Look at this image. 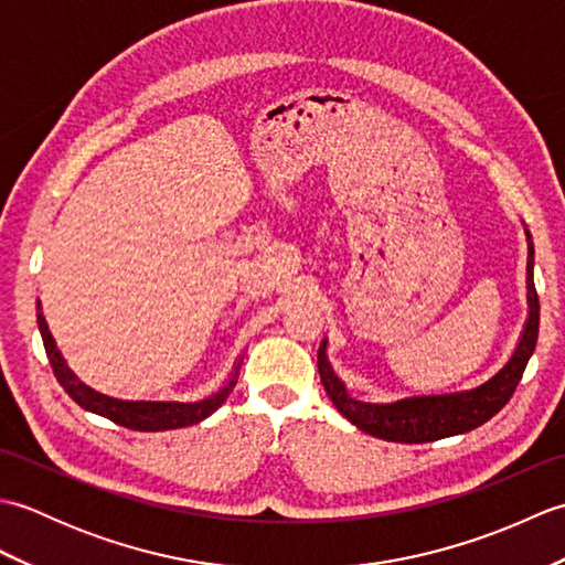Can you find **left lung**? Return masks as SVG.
Wrapping results in <instances>:
<instances>
[{"mask_svg": "<svg viewBox=\"0 0 565 565\" xmlns=\"http://www.w3.org/2000/svg\"><path fill=\"white\" fill-rule=\"evenodd\" d=\"M526 239H530V259H526L530 316H526L518 350L512 352L508 364L493 379H488L471 391L413 395V398H401L393 403H364L347 393L344 383L328 362V340H322L318 350V371L332 405L366 435L401 444H423L463 435V431L481 427L495 413H500L512 398L514 388H518L539 338V296L534 289V245L530 231H526Z\"/></svg>", "mask_w": 565, "mask_h": 565, "instance_id": "1", "label": "left lung"}]
</instances>
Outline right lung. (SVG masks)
Masks as SVG:
<instances>
[{
  "label": "right lung",
  "instance_id": "1",
  "mask_svg": "<svg viewBox=\"0 0 565 565\" xmlns=\"http://www.w3.org/2000/svg\"><path fill=\"white\" fill-rule=\"evenodd\" d=\"M39 330L43 338V347L47 354V362L53 366V374L60 381V386L65 388V393L75 401L79 407L89 413H97L111 423L136 429V431H162V429H177V427H189L196 425L201 419H206L213 415L218 407L225 403L227 395L233 393L239 366H243V356L237 359L231 376L223 383V386L206 395V398L194 401V403H179V401H121V398H111V395H104L99 391L89 388L87 383H82L72 369L65 364L63 354L55 347V340L51 330H47V322L41 313V303H39Z\"/></svg>",
  "mask_w": 565,
  "mask_h": 565
}]
</instances>
